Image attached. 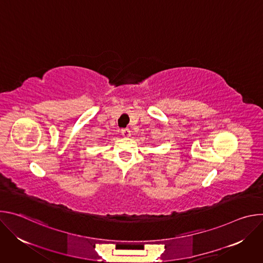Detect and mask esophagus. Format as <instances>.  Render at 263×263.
<instances>
[{"mask_svg": "<svg viewBox=\"0 0 263 263\" xmlns=\"http://www.w3.org/2000/svg\"><path fill=\"white\" fill-rule=\"evenodd\" d=\"M122 135L124 136V137H129L130 135H131V131H130V129H128V128H124V129H122Z\"/></svg>", "mask_w": 263, "mask_h": 263, "instance_id": "esophagus-1", "label": "esophagus"}]
</instances>
